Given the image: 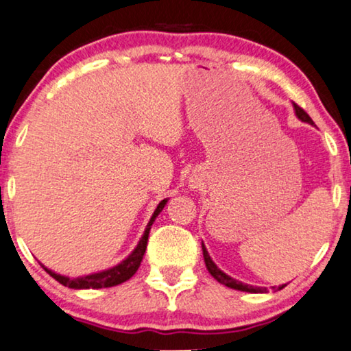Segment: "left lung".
<instances>
[{"label": "left lung", "mask_w": 351, "mask_h": 351, "mask_svg": "<svg viewBox=\"0 0 351 351\" xmlns=\"http://www.w3.org/2000/svg\"><path fill=\"white\" fill-rule=\"evenodd\" d=\"M293 108H295V114H296V117H298L300 121L311 123V125H312V123H314V122H312L311 117H309V114H307V112L303 110V108H300L296 104H293ZM202 254H204V261H206V267H207V269H208V273L212 274V276H213L215 279H217V281H218L219 284L226 285V287L240 290V292L267 293V289H265V287H254V285L243 284V282L237 281V279H234V278H230L229 274H226L224 271H221V269L217 267V263H215V262L212 261V257H210L207 247H206V245H204V243H202ZM284 287H285V284L279 285V287H273V289H274V290H281V289H284Z\"/></svg>", "instance_id": "obj_1"}]
</instances>
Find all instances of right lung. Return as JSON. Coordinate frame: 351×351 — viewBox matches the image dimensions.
<instances>
[{
    "mask_svg": "<svg viewBox=\"0 0 351 351\" xmlns=\"http://www.w3.org/2000/svg\"><path fill=\"white\" fill-rule=\"evenodd\" d=\"M166 202H168V199H163L161 201L157 208H155V212L152 215V218L145 226V230L141 237V240L138 241V245L134 250L132 251V254H128V257L123 258L121 263H117L116 267H111L108 269H104V271H99V273H93V274H86V276H78V278H69V276H62V274H58L53 271V269L47 268L45 265H42V268L45 269V271L50 274L51 278H55L59 284L66 285L69 289H75V290H82V289H104V287H114V285H119L122 282H125L130 279L134 273H136V269L141 265V261L144 257V252H145V247H147V240H149V232L150 228H152L155 218L158 217L161 210L165 208Z\"/></svg>",
    "mask_w": 351,
    "mask_h": 351,
    "instance_id": "1",
    "label": "right lung"
}]
</instances>
